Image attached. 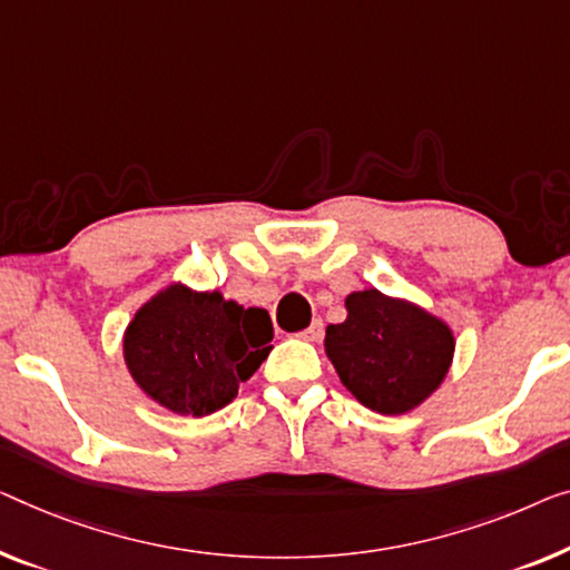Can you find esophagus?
<instances>
[{"label":"esophagus","mask_w":570,"mask_h":570,"mask_svg":"<svg viewBox=\"0 0 570 570\" xmlns=\"http://www.w3.org/2000/svg\"><path fill=\"white\" fill-rule=\"evenodd\" d=\"M322 333H325V325H322V320H314L307 330H302L299 337L307 340V343H317Z\"/></svg>","instance_id":"34e87169"}]
</instances>
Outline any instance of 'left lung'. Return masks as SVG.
Segmentation results:
<instances>
[{
  "label": "left lung",
  "instance_id": "8db88e82",
  "mask_svg": "<svg viewBox=\"0 0 570 570\" xmlns=\"http://www.w3.org/2000/svg\"><path fill=\"white\" fill-rule=\"evenodd\" d=\"M345 309V322L327 327L325 353L363 406L406 414L443 384L455 351L443 320L379 288L347 294Z\"/></svg>",
  "mask_w": 570,
  "mask_h": 570
}]
</instances>
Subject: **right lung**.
Segmentation results:
<instances>
[{
	"instance_id": "add662e5",
	"label": "right lung",
	"mask_w": 570,
	"mask_h": 570,
	"mask_svg": "<svg viewBox=\"0 0 570 570\" xmlns=\"http://www.w3.org/2000/svg\"><path fill=\"white\" fill-rule=\"evenodd\" d=\"M271 340L266 309L171 284L135 312L122 355L153 402L184 417H204L233 402L237 386L268 358Z\"/></svg>"
}]
</instances>
